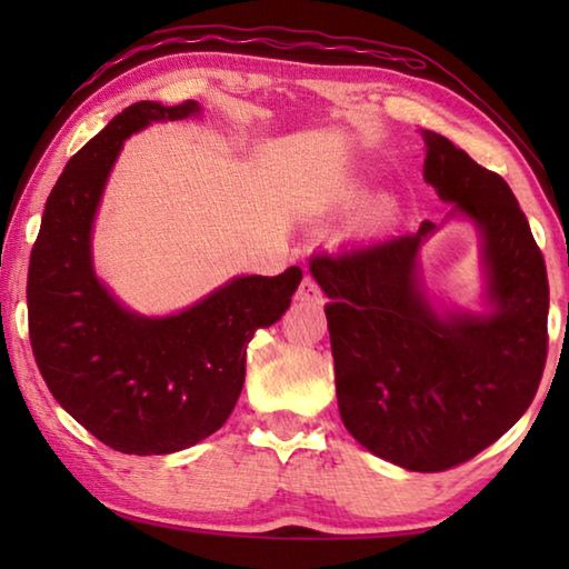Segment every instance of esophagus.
<instances>
[{"label":"esophagus","instance_id":"1","mask_svg":"<svg viewBox=\"0 0 569 569\" xmlns=\"http://www.w3.org/2000/svg\"><path fill=\"white\" fill-rule=\"evenodd\" d=\"M296 298L301 303H323V291H321V286L316 283L311 276H306L303 281H301V286H298Z\"/></svg>","mask_w":569,"mask_h":569}]
</instances>
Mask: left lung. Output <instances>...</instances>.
Instances as JSON below:
<instances>
[{
  "instance_id": "obj_1",
  "label": "left lung",
  "mask_w": 569,
  "mask_h": 569,
  "mask_svg": "<svg viewBox=\"0 0 569 569\" xmlns=\"http://www.w3.org/2000/svg\"><path fill=\"white\" fill-rule=\"evenodd\" d=\"M423 180L485 236L489 316L439 319L417 281L435 230L316 253L311 273L329 319L339 411L371 455L411 471L477 457L532 403L547 361L550 283L542 250L502 176L445 134L423 130Z\"/></svg>"
}]
</instances>
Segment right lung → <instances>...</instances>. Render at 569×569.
<instances>
[{"mask_svg":"<svg viewBox=\"0 0 569 569\" xmlns=\"http://www.w3.org/2000/svg\"><path fill=\"white\" fill-rule=\"evenodd\" d=\"M198 112L134 102L70 158L47 198L30 256V343L47 389L92 437L122 455H172L223 427L246 381V349L291 306L301 268L240 276L188 311L140 319L92 273L90 230L122 140Z\"/></svg>","mask_w":569,"mask_h":569,"instance_id":"obj_1","label":"right lung"}]
</instances>
